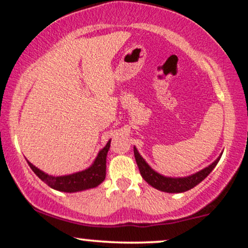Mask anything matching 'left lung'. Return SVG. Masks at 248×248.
Listing matches in <instances>:
<instances>
[{
	"label": "left lung",
	"instance_id": "left-lung-1",
	"mask_svg": "<svg viewBox=\"0 0 248 248\" xmlns=\"http://www.w3.org/2000/svg\"><path fill=\"white\" fill-rule=\"evenodd\" d=\"M134 155H135V160L136 163H138L139 170H140L141 176L143 177L144 181H146L148 184H150L153 187H155V189L171 193L184 192L192 189L193 186H196L198 183H201L204 178L207 177V175L212 171L213 168L217 166L219 160H220V157H218L217 160L213 162L212 164H210L209 167H206L205 169L193 173V175L189 176V177L171 178L164 177V176L160 175V173L154 171L152 168L146 163V161L141 157V155L139 154L138 150H136L135 147H134Z\"/></svg>",
	"mask_w": 248,
	"mask_h": 248
}]
</instances>
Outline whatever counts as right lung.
<instances>
[{
    "instance_id": "add662e5",
    "label": "right lung",
    "mask_w": 248,
    "mask_h": 248,
    "mask_svg": "<svg viewBox=\"0 0 248 248\" xmlns=\"http://www.w3.org/2000/svg\"><path fill=\"white\" fill-rule=\"evenodd\" d=\"M110 147V140L108 141L106 147L100 150L96 156L94 163L92 164L88 169L84 171H79L72 175L67 176H59V177H53V176L47 175V173L43 172L38 168H36L30 162L29 166L32 171L42 179L44 183L52 189L58 190V191L64 192H77L81 191V190L91 189V187L98 186L99 184L104 181L106 177V156L108 150Z\"/></svg>"
}]
</instances>
